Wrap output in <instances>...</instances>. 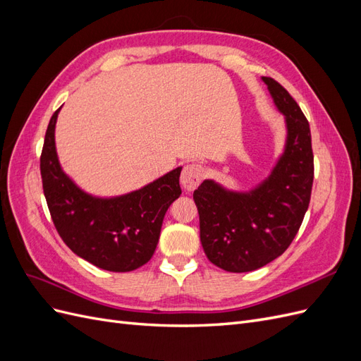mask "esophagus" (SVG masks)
I'll list each match as a JSON object with an SVG mask.
<instances>
[{
	"label": "esophagus",
	"mask_w": 361,
	"mask_h": 361,
	"mask_svg": "<svg viewBox=\"0 0 361 361\" xmlns=\"http://www.w3.org/2000/svg\"><path fill=\"white\" fill-rule=\"evenodd\" d=\"M203 176H204V169L200 166V164H190V166H187L182 170L180 182L185 190L194 191L200 185Z\"/></svg>",
	"instance_id": "1"
}]
</instances>
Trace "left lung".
Masks as SVG:
<instances>
[{"label": "left lung", "instance_id": "1", "mask_svg": "<svg viewBox=\"0 0 361 361\" xmlns=\"http://www.w3.org/2000/svg\"><path fill=\"white\" fill-rule=\"evenodd\" d=\"M264 81L288 125L286 149L276 169L251 192L226 191L204 180L192 194L204 255L228 272L255 271L285 253L310 203L314 164L309 120L285 87L269 76Z\"/></svg>", "mask_w": 361, "mask_h": 361}]
</instances>
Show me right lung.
Segmentation results:
<instances>
[{
	"label": "right lung",
	"instance_id": "right-lung-1",
	"mask_svg": "<svg viewBox=\"0 0 361 361\" xmlns=\"http://www.w3.org/2000/svg\"><path fill=\"white\" fill-rule=\"evenodd\" d=\"M52 114L40 155L43 194L59 235L75 255L113 272L134 271L150 260L164 215L180 195V167L116 199H96L81 191L61 171Z\"/></svg>",
	"mask_w": 361,
	"mask_h": 361
}]
</instances>
